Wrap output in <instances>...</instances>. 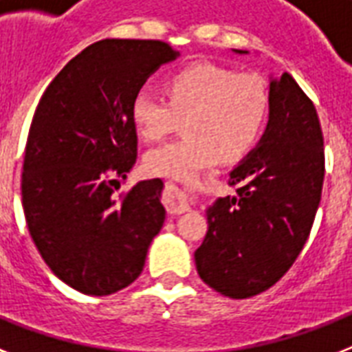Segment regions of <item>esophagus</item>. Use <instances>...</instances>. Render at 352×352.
<instances>
[{
  "instance_id": "esophagus-1",
  "label": "esophagus",
  "mask_w": 352,
  "mask_h": 352,
  "mask_svg": "<svg viewBox=\"0 0 352 352\" xmlns=\"http://www.w3.org/2000/svg\"><path fill=\"white\" fill-rule=\"evenodd\" d=\"M162 201H164L168 214L171 215H181L190 210V197H188V193L184 190H181V188L171 186V184H168L164 188Z\"/></svg>"
}]
</instances>
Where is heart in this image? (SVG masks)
Returning a JSON list of instances; mask_svg holds the SVG:
<instances>
[{
	"label": "heart",
	"instance_id": "heart-1",
	"mask_svg": "<svg viewBox=\"0 0 352 352\" xmlns=\"http://www.w3.org/2000/svg\"><path fill=\"white\" fill-rule=\"evenodd\" d=\"M168 100L142 89L131 102V118L146 142H157L186 124L179 140L151 149L144 159L155 177L190 181L217 160L235 162L256 148L270 111L261 76L235 73L215 63H192L168 76Z\"/></svg>",
	"mask_w": 352,
	"mask_h": 352
}]
</instances>
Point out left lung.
Returning <instances> with one entry per match:
<instances>
[{
  "instance_id": "8db88e82",
  "label": "left lung",
  "mask_w": 352,
  "mask_h": 352,
  "mask_svg": "<svg viewBox=\"0 0 352 352\" xmlns=\"http://www.w3.org/2000/svg\"><path fill=\"white\" fill-rule=\"evenodd\" d=\"M268 95L270 120L259 148L230 171L237 195L210 206L208 232L195 250L201 279L234 300L283 278L322 199L325 151L316 107L289 73L270 80Z\"/></svg>"
}]
</instances>
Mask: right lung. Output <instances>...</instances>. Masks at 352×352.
I'll return each mask as SVG.
<instances>
[{
	"label": "right lung",
	"mask_w": 352,
	"mask_h": 352,
	"mask_svg": "<svg viewBox=\"0 0 352 352\" xmlns=\"http://www.w3.org/2000/svg\"><path fill=\"white\" fill-rule=\"evenodd\" d=\"M177 52L160 40H100L54 76L30 122L21 173L29 234L47 267L89 296L140 276L166 210L162 181L120 192L137 160L131 102Z\"/></svg>",
	"instance_id": "1"
}]
</instances>
